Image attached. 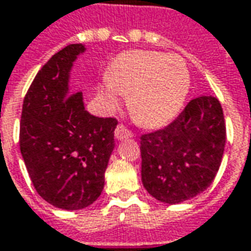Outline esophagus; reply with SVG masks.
Returning a JSON list of instances; mask_svg holds the SVG:
<instances>
[{"mask_svg": "<svg viewBox=\"0 0 251 251\" xmlns=\"http://www.w3.org/2000/svg\"><path fill=\"white\" fill-rule=\"evenodd\" d=\"M114 137H116V139H119V141H123V139H128V138L132 137V134L124 126L119 124L116 131H114Z\"/></svg>", "mask_w": 251, "mask_h": 251, "instance_id": "34e87169", "label": "esophagus"}]
</instances>
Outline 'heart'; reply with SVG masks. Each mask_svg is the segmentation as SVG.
I'll list each match as a JSON object with an SVG mask.
<instances>
[{"mask_svg":"<svg viewBox=\"0 0 251 251\" xmlns=\"http://www.w3.org/2000/svg\"><path fill=\"white\" fill-rule=\"evenodd\" d=\"M191 75L184 59L153 51H127L112 60L98 87L106 109L127 105L141 126L157 128L176 117L184 105Z\"/></svg>","mask_w":251,"mask_h":251,"instance_id":"obj_1","label":"heart"}]
</instances>
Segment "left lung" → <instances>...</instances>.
<instances>
[{
  "mask_svg": "<svg viewBox=\"0 0 251 251\" xmlns=\"http://www.w3.org/2000/svg\"><path fill=\"white\" fill-rule=\"evenodd\" d=\"M225 148V122L216 97L192 99L166 128L141 137L142 184L154 199L178 204L214 181Z\"/></svg>",
  "mask_w": 251,
  "mask_h": 251,
  "instance_id": "obj_1",
  "label": "left lung"
}]
</instances>
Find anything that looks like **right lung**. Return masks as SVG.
I'll return each mask as SVG.
<instances>
[{
    "mask_svg": "<svg viewBox=\"0 0 251 251\" xmlns=\"http://www.w3.org/2000/svg\"><path fill=\"white\" fill-rule=\"evenodd\" d=\"M87 51L70 44L37 73L23 100L20 152L35 191L63 210L88 207L102 193L117 120L85 110L70 72Z\"/></svg>",
    "mask_w": 251,
    "mask_h": 251,
    "instance_id": "obj_1",
    "label": "right lung"
}]
</instances>
